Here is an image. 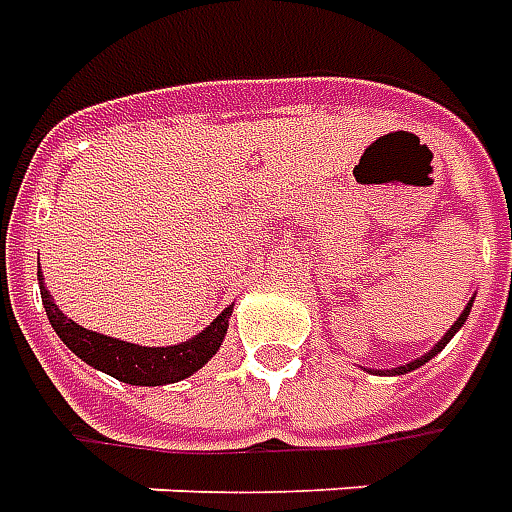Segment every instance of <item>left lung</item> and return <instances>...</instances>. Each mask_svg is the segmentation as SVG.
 I'll return each instance as SVG.
<instances>
[{
  "mask_svg": "<svg viewBox=\"0 0 512 512\" xmlns=\"http://www.w3.org/2000/svg\"><path fill=\"white\" fill-rule=\"evenodd\" d=\"M471 303H474V297H471L469 303H466V308H463V314H460L458 320H455V325H452V328H449V331L444 333V336H441V339H438V342L433 344V347H430V350H427V353L422 355V358H413V361H408V364L394 366V369H369V372H372V375H408V372H413V369H419V366L427 364V361H430V358H436V355L441 353V350H444V347H447L449 339H452V336H455V333H458L460 328H463V322L469 320Z\"/></svg>",
  "mask_w": 512,
  "mask_h": 512,
  "instance_id": "1",
  "label": "left lung"
}]
</instances>
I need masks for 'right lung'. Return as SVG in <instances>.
<instances>
[{
	"label": "right lung",
	"mask_w": 512,
	"mask_h": 512,
	"mask_svg": "<svg viewBox=\"0 0 512 512\" xmlns=\"http://www.w3.org/2000/svg\"><path fill=\"white\" fill-rule=\"evenodd\" d=\"M38 284H41L46 317L60 336V342L88 366L129 386H168V383H179L195 375L220 350V344L226 339L231 311H234V306L223 308L204 331L187 342L170 344V347H146V344L123 342L115 336L82 328L79 322L65 317L60 306L54 303L52 292L43 284V275H38Z\"/></svg>",
	"instance_id": "obj_1"
}]
</instances>
